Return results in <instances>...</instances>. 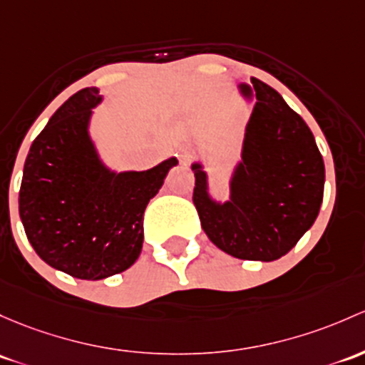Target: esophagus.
<instances>
[{
	"label": "esophagus",
	"instance_id": "1",
	"mask_svg": "<svg viewBox=\"0 0 365 365\" xmlns=\"http://www.w3.org/2000/svg\"><path fill=\"white\" fill-rule=\"evenodd\" d=\"M192 157H194V152L190 150V148H183V150H180L178 159L180 163H189V160H192Z\"/></svg>",
	"mask_w": 365,
	"mask_h": 365
}]
</instances>
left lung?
Segmentation results:
<instances>
[{
  "instance_id": "left-lung-1",
  "label": "left lung",
  "mask_w": 365,
  "mask_h": 365,
  "mask_svg": "<svg viewBox=\"0 0 365 365\" xmlns=\"http://www.w3.org/2000/svg\"><path fill=\"white\" fill-rule=\"evenodd\" d=\"M241 83L255 106L247 124L231 199L208 194V175L192 164V201L202 231L215 247L243 260H271L289 253L317 220L324 199L325 166L313 133L273 87L252 78Z\"/></svg>"
}]
</instances>
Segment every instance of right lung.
<instances>
[{"label": "right lung", "mask_w": 365, "mask_h": 365, "mask_svg": "<svg viewBox=\"0 0 365 365\" xmlns=\"http://www.w3.org/2000/svg\"><path fill=\"white\" fill-rule=\"evenodd\" d=\"M96 87L73 94L34 138L19 192V213L41 260L78 279L131 267L143 247V213L176 157L147 171H110L89 136Z\"/></svg>", "instance_id": "obj_1"}]
</instances>
